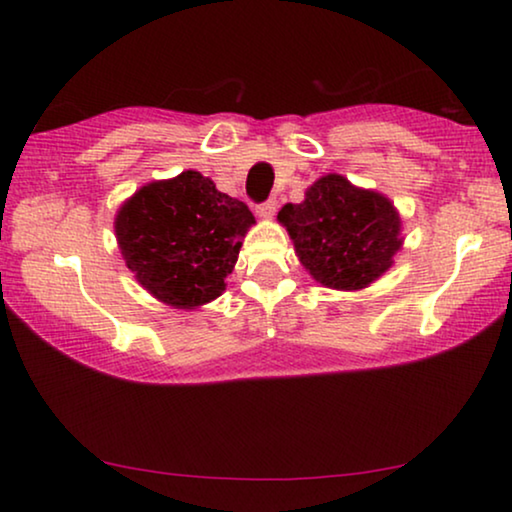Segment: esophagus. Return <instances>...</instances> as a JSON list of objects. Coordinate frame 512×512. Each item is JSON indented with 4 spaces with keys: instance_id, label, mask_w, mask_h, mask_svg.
<instances>
[{
    "instance_id": "esophagus-1",
    "label": "esophagus",
    "mask_w": 512,
    "mask_h": 512,
    "mask_svg": "<svg viewBox=\"0 0 512 512\" xmlns=\"http://www.w3.org/2000/svg\"><path fill=\"white\" fill-rule=\"evenodd\" d=\"M275 212H277V200H265V202H261V205L256 207V214H258V219H272V216H275Z\"/></svg>"
}]
</instances>
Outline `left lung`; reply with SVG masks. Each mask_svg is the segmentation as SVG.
Listing matches in <instances>:
<instances>
[{
    "label": "left lung",
    "mask_w": 512,
    "mask_h": 512,
    "mask_svg": "<svg viewBox=\"0 0 512 512\" xmlns=\"http://www.w3.org/2000/svg\"><path fill=\"white\" fill-rule=\"evenodd\" d=\"M277 219L289 230L296 256L321 286L359 291L380 279L401 249V216L382 193L356 188L342 174H326L298 205Z\"/></svg>",
    "instance_id": "8db88e82"
}]
</instances>
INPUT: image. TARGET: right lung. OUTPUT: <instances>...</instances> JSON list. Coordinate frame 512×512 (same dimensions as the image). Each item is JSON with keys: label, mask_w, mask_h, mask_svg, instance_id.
<instances>
[{"label": "right lung", "mask_w": 512, "mask_h": 512, "mask_svg": "<svg viewBox=\"0 0 512 512\" xmlns=\"http://www.w3.org/2000/svg\"><path fill=\"white\" fill-rule=\"evenodd\" d=\"M254 223L244 202L186 170L139 188L118 209L114 230L125 265L153 298L195 310L226 291L242 237Z\"/></svg>", "instance_id": "add662e5"}]
</instances>
